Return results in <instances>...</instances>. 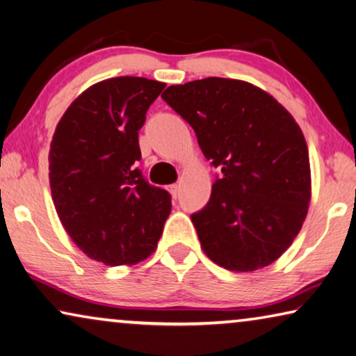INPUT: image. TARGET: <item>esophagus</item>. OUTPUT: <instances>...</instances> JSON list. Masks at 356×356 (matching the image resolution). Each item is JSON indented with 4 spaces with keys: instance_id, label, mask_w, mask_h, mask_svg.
Returning a JSON list of instances; mask_svg holds the SVG:
<instances>
[{
    "instance_id": "34e87169",
    "label": "esophagus",
    "mask_w": 356,
    "mask_h": 356,
    "mask_svg": "<svg viewBox=\"0 0 356 356\" xmlns=\"http://www.w3.org/2000/svg\"><path fill=\"white\" fill-rule=\"evenodd\" d=\"M168 190H169V193L172 195V198H177L179 193H180V185L172 184V185H169Z\"/></svg>"
}]
</instances>
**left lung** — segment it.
Returning a JSON list of instances; mask_svg holds the SVG:
<instances>
[{
	"label": "left lung",
	"mask_w": 356,
	"mask_h": 356,
	"mask_svg": "<svg viewBox=\"0 0 356 356\" xmlns=\"http://www.w3.org/2000/svg\"><path fill=\"white\" fill-rule=\"evenodd\" d=\"M161 98L190 123L202 154L222 171L211 200L191 216L202 250L238 273L275 261L300 233L310 201L300 125L269 93L236 79L171 86Z\"/></svg>",
	"instance_id": "1"
}]
</instances>
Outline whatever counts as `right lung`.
Wrapping results in <instances>:
<instances>
[{"mask_svg":"<svg viewBox=\"0 0 356 356\" xmlns=\"http://www.w3.org/2000/svg\"><path fill=\"white\" fill-rule=\"evenodd\" d=\"M165 87L131 76L95 83L67 107L50 143L56 213L79 249L109 266L147 258L171 212V195L136 166L138 131Z\"/></svg>","mask_w":356,"mask_h":356,"instance_id":"1","label":"right lung"}]
</instances>
